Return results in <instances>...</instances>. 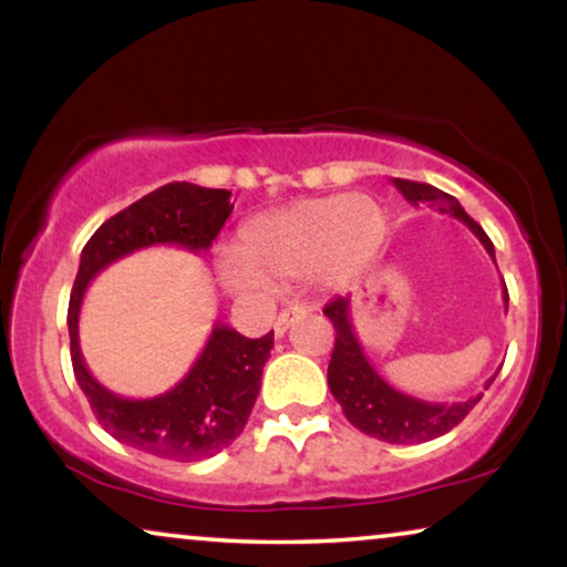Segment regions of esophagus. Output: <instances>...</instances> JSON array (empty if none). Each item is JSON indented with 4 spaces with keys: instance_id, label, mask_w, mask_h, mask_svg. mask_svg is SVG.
Wrapping results in <instances>:
<instances>
[{
    "instance_id": "obj_1",
    "label": "esophagus",
    "mask_w": 567,
    "mask_h": 567,
    "mask_svg": "<svg viewBox=\"0 0 567 567\" xmlns=\"http://www.w3.org/2000/svg\"><path fill=\"white\" fill-rule=\"evenodd\" d=\"M307 315V307H289V309H284L281 315L276 317V322H274V332H276V338H281L286 330H289V324L293 322V320H299V317H305Z\"/></svg>"
}]
</instances>
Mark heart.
<instances>
[{
  "label": "heart",
  "mask_w": 567,
  "mask_h": 567,
  "mask_svg": "<svg viewBox=\"0 0 567 567\" xmlns=\"http://www.w3.org/2000/svg\"><path fill=\"white\" fill-rule=\"evenodd\" d=\"M384 231V208L371 196L340 193L299 200L245 224L239 250L219 260L221 284L239 299L266 297L274 284L315 274L343 284L374 258Z\"/></svg>",
  "instance_id": "heart-1"
}]
</instances>
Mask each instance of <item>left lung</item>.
Segmentation results:
<instances>
[{
  "instance_id": "left-lung-1",
  "label": "left lung",
  "mask_w": 567,
  "mask_h": 567,
  "mask_svg": "<svg viewBox=\"0 0 567 567\" xmlns=\"http://www.w3.org/2000/svg\"><path fill=\"white\" fill-rule=\"evenodd\" d=\"M392 185L402 193L408 204H429L439 208L441 214H452L460 219L472 235H475L495 262V247L491 237L485 235L483 227L472 219V216L460 206V200L449 193L433 188L425 183L400 181L392 177ZM503 301L508 309V291L503 286ZM351 297H338L324 307V315L330 317L332 328H336V348H332L330 367H328V384L332 398L340 402L343 413L351 425L374 436L386 444H421L444 436L454 429L456 423L464 421V415L477 405L483 392L477 398H467L462 402H425L413 394H405L386 382L379 371L371 367V361L363 353L359 336L353 330V312ZM498 371L487 379L485 390L493 384Z\"/></svg>"
}]
</instances>
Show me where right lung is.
I'll list each match as a JSON object with an SVG mask.
<instances>
[{"label":"right lung","instance_id":"1","mask_svg":"<svg viewBox=\"0 0 567 567\" xmlns=\"http://www.w3.org/2000/svg\"><path fill=\"white\" fill-rule=\"evenodd\" d=\"M229 190L200 188L193 183H167L123 208L84 245L69 297V346L76 384L92 413L121 444L175 462H198L219 454L243 433L258 400L274 332L245 338L229 324L216 322L204 351L173 390L146 400L123 398L90 374L80 348V312L87 286L100 270L131 252L157 245L206 252L231 208Z\"/></svg>","mask_w":567,"mask_h":567}]
</instances>
